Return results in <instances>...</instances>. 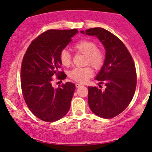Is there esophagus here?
<instances>
[{"label":"esophagus","mask_w":152,"mask_h":152,"mask_svg":"<svg viewBox=\"0 0 152 152\" xmlns=\"http://www.w3.org/2000/svg\"><path fill=\"white\" fill-rule=\"evenodd\" d=\"M81 86H82V84H81V83H76V87H77V88H78V87H80Z\"/></svg>","instance_id":"34e87169"}]
</instances>
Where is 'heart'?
I'll return each mask as SVG.
<instances>
[{"label": "heart", "mask_w": 152, "mask_h": 152, "mask_svg": "<svg viewBox=\"0 0 152 152\" xmlns=\"http://www.w3.org/2000/svg\"><path fill=\"white\" fill-rule=\"evenodd\" d=\"M76 52L85 54L86 64H90L95 69H100L105 61V55L102 50L97 48V44L88 39H82L76 42L73 46ZM59 60L63 66L71 65L72 57L70 52L64 48L59 53ZM93 70L90 66L84 68H74L69 72V76L71 79L79 83H84L93 76Z\"/></svg>", "instance_id": "heart-1"}]
</instances>
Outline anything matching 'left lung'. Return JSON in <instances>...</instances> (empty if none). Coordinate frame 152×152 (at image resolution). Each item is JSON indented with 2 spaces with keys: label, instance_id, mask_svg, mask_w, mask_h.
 I'll return each mask as SVG.
<instances>
[{
  "label": "left lung",
  "instance_id": "obj_1",
  "mask_svg": "<svg viewBox=\"0 0 152 152\" xmlns=\"http://www.w3.org/2000/svg\"><path fill=\"white\" fill-rule=\"evenodd\" d=\"M81 33L96 36L106 50L105 61L96 77L106 88L88 86V105L99 117H115L126 109L135 93L137 79L133 58L121 40L106 29L92 28Z\"/></svg>",
  "mask_w": 152,
  "mask_h": 152
}]
</instances>
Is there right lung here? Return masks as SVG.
Segmentation results:
<instances>
[{
	"label": "right lung",
	"mask_w": 152,
	"mask_h": 152,
	"mask_svg": "<svg viewBox=\"0 0 152 152\" xmlns=\"http://www.w3.org/2000/svg\"><path fill=\"white\" fill-rule=\"evenodd\" d=\"M78 32L77 29L45 31L31 43L24 54L20 68L23 96L29 110L42 121H57L70 109L76 86L66 82L54 88L52 77L66 78L64 71H59V53Z\"/></svg>",
	"instance_id": "obj_1"
}]
</instances>
